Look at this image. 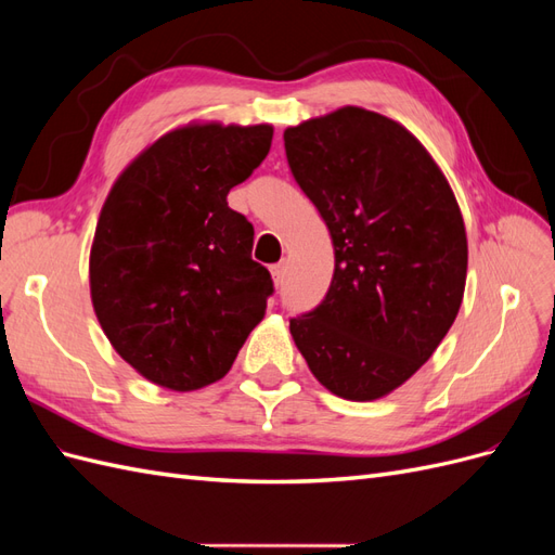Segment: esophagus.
Instances as JSON below:
<instances>
[{
	"mask_svg": "<svg viewBox=\"0 0 555 555\" xmlns=\"http://www.w3.org/2000/svg\"><path fill=\"white\" fill-rule=\"evenodd\" d=\"M271 275H273V282L278 284H282V280H284V263H275V266H271Z\"/></svg>",
	"mask_w": 555,
	"mask_h": 555,
	"instance_id": "obj_1",
	"label": "esophagus"
}]
</instances>
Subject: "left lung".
Here are the masks:
<instances>
[{
  "instance_id": "left-lung-1",
  "label": "left lung",
  "mask_w": 555,
  "mask_h": 555,
  "mask_svg": "<svg viewBox=\"0 0 555 555\" xmlns=\"http://www.w3.org/2000/svg\"><path fill=\"white\" fill-rule=\"evenodd\" d=\"M284 150L335 249L331 287L292 319V338L331 393L389 396L459 314L467 236L456 196L414 133L375 111L345 106L287 127Z\"/></svg>"
}]
</instances>
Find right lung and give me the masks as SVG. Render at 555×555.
Listing matches in <instances>:
<instances>
[{"mask_svg": "<svg viewBox=\"0 0 555 555\" xmlns=\"http://www.w3.org/2000/svg\"><path fill=\"white\" fill-rule=\"evenodd\" d=\"M271 125L190 122L164 133L111 188L90 249V296L113 349L147 382L196 391L222 379L266 314L271 273L227 194L266 159Z\"/></svg>", "mask_w": 555, "mask_h": 555, "instance_id": "1", "label": "right lung"}]
</instances>
